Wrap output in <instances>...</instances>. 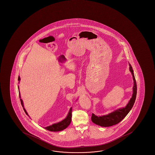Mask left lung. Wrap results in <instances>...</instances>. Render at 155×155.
Here are the masks:
<instances>
[{
  "instance_id": "8db88e82",
  "label": "left lung",
  "mask_w": 155,
  "mask_h": 155,
  "mask_svg": "<svg viewBox=\"0 0 155 155\" xmlns=\"http://www.w3.org/2000/svg\"><path fill=\"white\" fill-rule=\"evenodd\" d=\"M130 71L132 74L134 79L133 94L128 104L125 107L117 110L109 114L104 115L103 116H97L95 114H92L91 120L93 123L101 127H109L117 124L124 118L130 111L132 109L134 104L137 95V84L134 77V71L132 66L130 64Z\"/></svg>"
}]
</instances>
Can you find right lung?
Listing matches in <instances>:
<instances>
[{"label": "right lung", "instance_id": "obj_1", "mask_svg": "<svg viewBox=\"0 0 155 155\" xmlns=\"http://www.w3.org/2000/svg\"><path fill=\"white\" fill-rule=\"evenodd\" d=\"M18 81H19L21 80L20 77H18ZM18 87V90H19V86ZM19 98H20V100H21V104L22 105L23 107V109L24 110V111L25 112L26 114L28 115L27 112L26 111L25 108L24 107V105H23V102L22 99H21V94H20V92H19ZM71 117H72V107L70 108V110L69 111V114H68L67 117H66L65 119H64L61 122H59L58 123H56V124H53L52 125L48 126V127H44L45 129L50 131H61L63 130L66 129L67 127L69 126L70 123L71 122Z\"/></svg>", "mask_w": 155, "mask_h": 155}]
</instances>
